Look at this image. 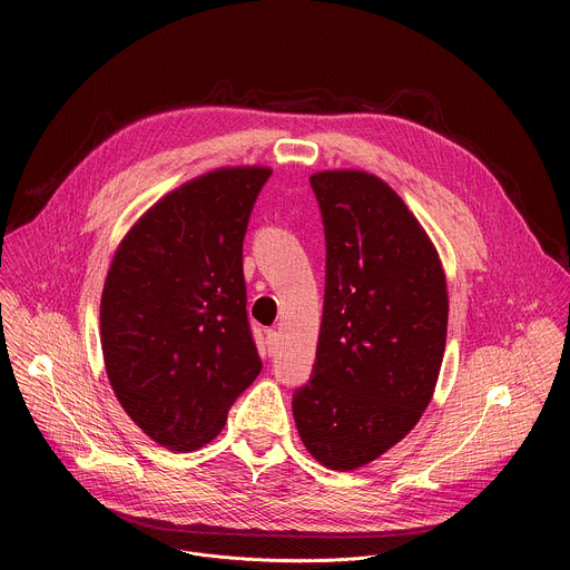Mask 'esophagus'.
<instances>
[{
	"label": "esophagus",
	"mask_w": 570,
	"mask_h": 570,
	"mask_svg": "<svg viewBox=\"0 0 570 570\" xmlns=\"http://www.w3.org/2000/svg\"><path fill=\"white\" fill-rule=\"evenodd\" d=\"M277 343H279V334L275 330H268L266 332V347H268V356L277 350Z\"/></svg>",
	"instance_id": "esophagus-1"
}]
</instances>
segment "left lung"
Returning a JSON list of instances; mask_svg holds the SVG:
<instances>
[{
  "label": "left lung",
  "instance_id": "8db88e82",
  "mask_svg": "<svg viewBox=\"0 0 570 570\" xmlns=\"http://www.w3.org/2000/svg\"><path fill=\"white\" fill-rule=\"evenodd\" d=\"M327 236L313 379L293 396L306 451L352 471L409 435L433 399L449 322L442 259L401 196L358 169L311 176Z\"/></svg>",
  "mask_w": 570,
  "mask_h": 570
}]
</instances>
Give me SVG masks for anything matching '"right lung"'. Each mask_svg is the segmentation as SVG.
I'll use <instances>...</instances> for the list:
<instances>
[{
	"label": "right lung",
	"mask_w": 570,
	"mask_h": 570,
	"mask_svg": "<svg viewBox=\"0 0 570 570\" xmlns=\"http://www.w3.org/2000/svg\"><path fill=\"white\" fill-rule=\"evenodd\" d=\"M273 169L220 167L150 205L115 250L101 295L108 381L159 446L189 453L225 426L262 372L243 236Z\"/></svg>",
	"instance_id": "obj_1"
}]
</instances>
